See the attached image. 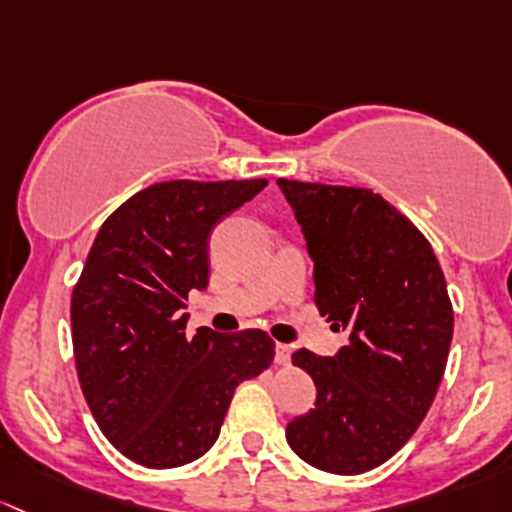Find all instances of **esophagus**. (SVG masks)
<instances>
[{
    "label": "esophagus",
    "instance_id": "esophagus-1",
    "mask_svg": "<svg viewBox=\"0 0 512 512\" xmlns=\"http://www.w3.org/2000/svg\"><path fill=\"white\" fill-rule=\"evenodd\" d=\"M291 355H293V347L278 342V345H276V365H288V362H291Z\"/></svg>",
    "mask_w": 512,
    "mask_h": 512
}]
</instances>
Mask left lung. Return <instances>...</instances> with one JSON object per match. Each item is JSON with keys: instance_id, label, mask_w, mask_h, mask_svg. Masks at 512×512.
I'll return each instance as SVG.
<instances>
[{"instance_id": "1", "label": "left lung", "mask_w": 512, "mask_h": 512, "mask_svg": "<svg viewBox=\"0 0 512 512\" xmlns=\"http://www.w3.org/2000/svg\"><path fill=\"white\" fill-rule=\"evenodd\" d=\"M313 258L315 305L347 330L333 357L293 352L318 387L286 439L337 476L377 468L402 449L436 397L453 308L434 249L387 199L362 187L278 179Z\"/></svg>"}]
</instances>
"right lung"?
Listing matches in <instances>:
<instances>
[{"mask_svg": "<svg viewBox=\"0 0 512 512\" xmlns=\"http://www.w3.org/2000/svg\"><path fill=\"white\" fill-rule=\"evenodd\" d=\"M266 179L160 182L100 226L71 298L83 397L105 439L147 468H177L217 441L234 389L266 370L263 330L187 337V295L209 283V234Z\"/></svg>", "mask_w": 512, "mask_h": 512, "instance_id": "right-lung-1", "label": "right lung"}]
</instances>
